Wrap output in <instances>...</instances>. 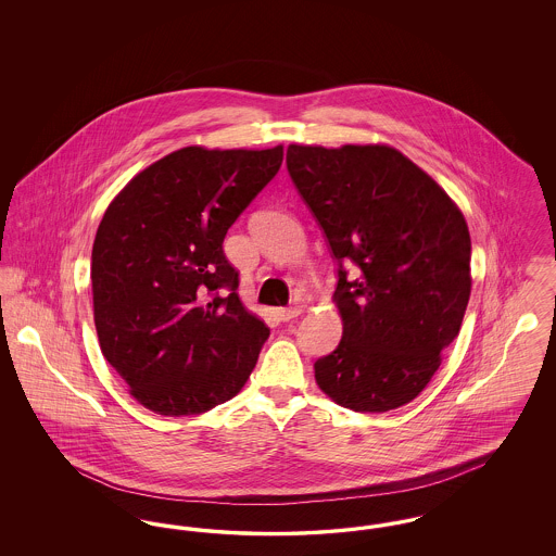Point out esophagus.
Instances as JSON below:
<instances>
[{
	"mask_svg": "<svg viewBox=\"0 0 556 556\" xmlns=\"http://www.w3.org/2000/svg\"><path fill=\"white\" fill-rule=\"evenodd\" d=\"M277 315L279 318L283 320V323H288L291 318L300 317L302 315V308H298V306H290V308H279L277 311Z\"/></svg>",
	"mask_w": 556,
	"mask_h": 556,
	"instance_id": "34e87169",
	"label": "esophagus"
}]
</instances>
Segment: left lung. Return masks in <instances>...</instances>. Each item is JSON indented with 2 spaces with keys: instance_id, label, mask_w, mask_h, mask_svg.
Masks as SVG:
<instances>
[{
  "instance_id": "left-lung-1",
  "label": "left lung",
  "mask_w": 556,
  "mask_h": 556,
  "mask_svg": "<svg viewBox=\"0 0 556 556\" xmlns=\"http://www.w3.org/2000/svg\"><path fill=\"white\" fill-rule=\"evenodd\" d=\"M286 162L338 263L344 333L315 363L318 388L356 413L394 410L424 392L460 331L471 295L465 216L388 146H290Z\"/></svg>"
}]
</instances>
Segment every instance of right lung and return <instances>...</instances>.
Returning a JSON list of instances; mask_svg holds the SVG:
<instances>
[{"mask_svg":"<svg viewBox=\"0 0 556 556\" xmlns=\"http://www.w3.org/2000/svg\"><path fill=\"white\" fill-rule=\"evenodd\" d=\"M283 162L270 150H177L114 198L91 252L110 367L146 408L200 415L238 394L270 329L239 300L223 241Z\"/></svg>","mask_w":556,"mask_h":556,"instance_id":"add662e5","label":"right lung"}]
</instances>
